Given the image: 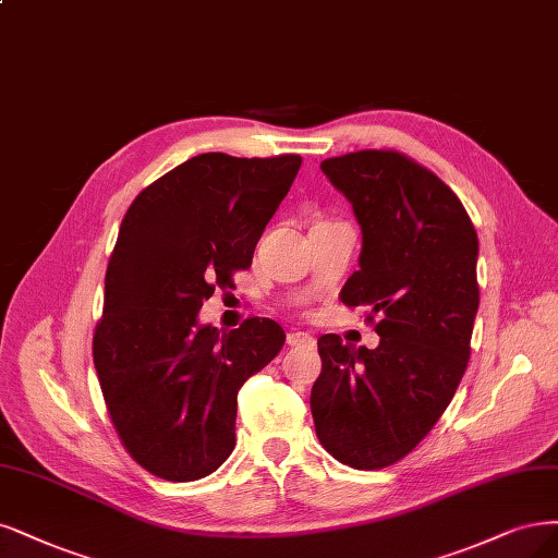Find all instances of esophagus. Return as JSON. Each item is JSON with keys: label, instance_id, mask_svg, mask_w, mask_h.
<instances>
[{"label": "esophagus", "instance_id": "34e87169", "mask_svg": "<svg viewBox=\"0 0 558 558\" xmlns=\"http://www.w3.org/2000/svg\"><path fill=\"white\" fill-rule=\"evenodd\" d=\"M286 343L293 345V349H314L316 339L312 335H306V332H288Z\"/></svg>", "mask_w": 558, "mask_h": 558}]
</instances>
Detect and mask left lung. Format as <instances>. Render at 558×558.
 Returning a JSON list of instances; mask_svg holds the SVG:
<instances>
[{
    "label": "left lung",
    "instance_id": "1",
    "mask_svg": "<svg viewBox=\"0 0 558 558\" xmlns=\"http://www.w3.org/2000/svg\"><path fill=\"white\" fill-rule=\"evenodd\" d=\"M320 168L362 228L360 270L341 302L367 306L380 343L372 351L339 335L318 339L312 415L337 462L378 471L432 432L466 372L477 233L454 191L397 149H360Z\"/></svg>",
    "mask_w": 558,
    "mask_h": 558
}]
</instances>
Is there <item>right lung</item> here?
<instances>
[{
  "label": "right lung",
  "mask_w": 558,
  "mask_h": 558,
  "mask_svg": "<svg viewBox=\"0 0 558 558\" xmlns=\"http://www.w3.org/2000/svg\"><path fill=\"white\" fill-rule=\"evenodd\" d=\"M302 157L207 151L145 186L108 260L94 369L122 446L151 475L189 483L235 448L238 390L281 351L283 330L252 316L198 325L215 288L252 265Z\"/></svg>",
  "instance_id": "1"
}]
</instances>
